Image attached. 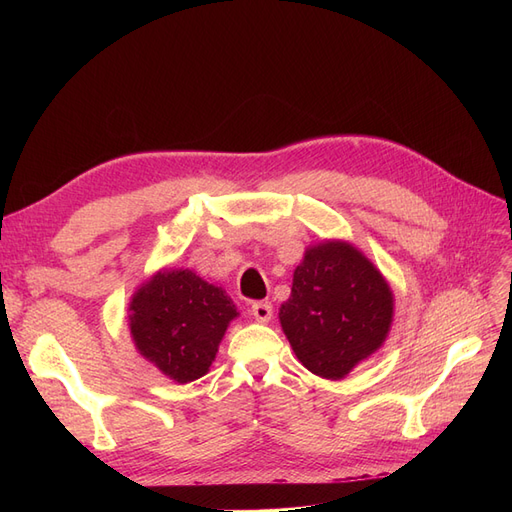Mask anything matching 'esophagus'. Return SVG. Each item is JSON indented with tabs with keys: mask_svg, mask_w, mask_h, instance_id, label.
I'll return each mask as SVG.
<instances>
[{
	"mask_svg": "<svg viewBox=\"0 0 512 512\" xmlns=\"http://www.w3.org/2000/svg\"><path fill=\"white\" fill-rule=\"evenodd\" d=\"M252 316L258 320V322H269L271 316H273V305L267 303V301H258L252 305Z\"/></svg>",
	"mask_w": 512,
	"mask_h": 512,
	"instance_id": "esophagus-1",
	"label": "esophagus"
}]
</instances>
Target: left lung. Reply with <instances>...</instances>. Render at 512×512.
Here are the masks:
<instances>
[{
  "label": "left lung",
  "mask_w": 512,
  "mask_h": 512,
  "mask_svg": "<svg viewBox=\"0 0 512 512\" xmlns=\"http://www.w3.org/2000/svg\"><path fill=\"white\" fill-rule=\"evenodd\" d=\"M395 297L380 269L342 239L309 245L280 307V324L312 374L342 380L391 333Z\"/></svg>",
  "instance_id": "obj_1"
}]
</instances>
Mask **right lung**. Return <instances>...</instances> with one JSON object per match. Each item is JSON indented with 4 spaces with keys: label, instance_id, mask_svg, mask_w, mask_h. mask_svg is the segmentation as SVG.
<instances>
[{
    "label": "right lung",
    "instance_id": "1",
    "mask_svg": "<svg viewBox=\"0 0 512 512\" xmlns=\"http://www.w3.org/2000/svg\"><path fill=\"white\" fill-rule=\"evenodd\" d=\"M239 316L224 288L190 269H160L132 294L128 327L136 352L168 380L203 378Z\"/></svg>",
    "mask_w": 512,
    "mask_h": 512
}]
</instances>
